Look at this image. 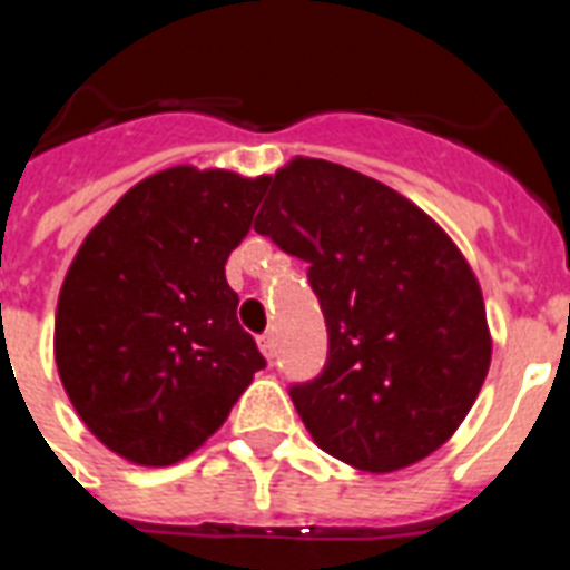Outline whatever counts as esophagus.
Wrapping results in <instances>:
<instances>
[{
  "label": "esophagus",
  "instance_id": "esophagus-1",
  "mask_svg": "<svg viewBox=\"0 0 570 570\" xmlns=\"http://www.w3.org/2000/svg\"><path fill=\"white\" fill-rule=\"evenodd\" d=\"M257 343H259V352H263V355H266L268 361H272V357L277 355V340L272 337V334H259Z\"/></svg>",
  "mask_w": 570,
  "mask_h": 570
}]
</instances>
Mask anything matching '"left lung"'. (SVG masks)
Wrapping results in <instances>:
<instances>
[{
	"label": "left lung",
	"mask_w": 570,
	"mask_h": 570,
	"mask_svg": "<svg viewBox=\"0 0 570 570\" xmlns=\"http://www.w3.org/2000/svg\"><path fill=\"white\" fill-rule=\"evenodd\" d=\"M254 230L307 263L328 361L289 387L322 450L390 473L432 455L491 364L485 304L452 239L384 183L325 159L266 177Z\"/></svg>",
	"instance_id": "left-lung-1"
}]
</instances>
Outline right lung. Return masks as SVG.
<instances>
[{"mask_svg":"<svg viewBox=\"0 0 570 570\" xmlns=\"http://www.w3.org/2000/svg\"><path fill=\"white\" fill-rule=\"evenodd\" d=\"M263 186L189 165L154 174L111 206L67 272L58 375L82 423L127 461L186 459L266 366L224 277Z\"/></svg>","mask_w":570,"mask_h":570,"instance_id":"right-lung-1","label":"right lung"}]
</instances>
